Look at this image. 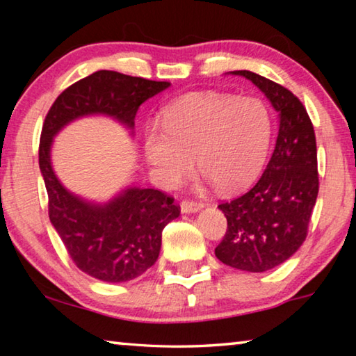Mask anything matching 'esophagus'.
Wrapping results in <instances>:
<instances>
[{"label":"esophagus","mask_w":356,"mask_h":356,"mask_svg":"<svg viewBox=\"0 0 356 356\" xmlns=\"http://www.w3.org/2000/svg\"><path fill=\"white\" fill-rule=\"evenodd\" d=\"M202 209V202H197V201H190V200H185L180 202V210H182V213H193V212H197V210Z\"/></svg>","instance_id":"esophagus-1"}]
</instances>
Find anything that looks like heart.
Instances as JSON below:
<instances>
[{
  "mask_svg": "<svg viewBox=\"0 0 356 356\" xmlns=\"http://www.w3.org/2000/svg\"><path fill=\"white\" fill-rule=\"evenodd\" d=\"M272 116L259 99L191 94L149 125L144 155L160 182L176 185L197 171L220 191H237L256 179L272 141Z\"/></svg>",
  "mask_w": 356,
  "mask_h": 356,
  "instance_id": "b5f03b06",
  "label": "heart"
}]
</instances>
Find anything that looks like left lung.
<instances>
[{
    "instance_id": "obj_1",
    "label": "left lung",
    "mask_w": 356,
    "mask_h": 356,
    "mask_svg": "<svg viewBox=\"0 0 356 356\" xmlns=\"http://www.w3.org/2000/svg\"><path fill=\"white\" fill-rule=\"evenodd\" d=\"M261 89L278 111L280 130L267 170L236 200L218 209L227 231L215 256L229 267L261 273L286 262L308 236L318 193L314 127L298 97L250 70H234Z\"/></svg>"
}]
</instances>
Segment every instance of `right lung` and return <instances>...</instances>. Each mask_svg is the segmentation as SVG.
<instances>
[{
    "label": "right lung",
    "mask_w": 356,
    "mask_h": 356,
    "mask_svg": "<svg viewBox=\"0 0 356 356\" xmlns=\"http://www.w3.org/2000/svg\"><path fill=\"white\" fill-rule=\"evenodd\" d=\"M170 86L168 81L99 70L59 94L47 113L39 168L48 193V215L72 261L95 280L125 282L152 267L160 254L161 232L180 215V207L163 191L138 186H129L106 204L75 196L53 171V138L72 120L92 114H105L131 130L141 104Z\"/></svg>",
    "instance_id": "1"
}]
</instances>
